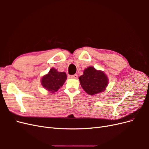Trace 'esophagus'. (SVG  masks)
<instances>
[{
    "mask_svg": "<svg viewBox=\"0 0 149 149\" xmlns=\"http://www.w3.org/2000/svg\"><path fill=\"white\" fill-rule=\"evenodd\" d=\"M71 78L73 79H78V75L77 74H74L71 76Z\"/></svg>",
    "mask_w": 149,
    "mask_h": 149,
    "instance_id": "esophagus-1",
    "label": "esophagus"
}]
</instances>
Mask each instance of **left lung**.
Returning <instances> with one entry per match:
<instances>
[{
  "label": "left lung",
  "mask_w": 149,
  "mask_h": 149,
  "mask_svg": "<svg viewBox=\"0 0 149 149\" xmlns=\"http://www.w3.org/2000/svg\"><path fill=\"white\" fill-rule=\"evenodd\" d=\"M79 80L84 91L91 96L105 91L109 84V79L104 72L97 70L93 66L86 68Z\"/></svg>",
  "instance_id": "left-lung-1"
}]
</instances>
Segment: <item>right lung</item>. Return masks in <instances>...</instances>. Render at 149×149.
<instances>
[{"mask_svg": "<svg viewBox=\"0 0 149 149\" xmlns=\"http://www.w3.org/2000/svg\"><path fill=\"white\" fill-rule=\"evenodd\" d=\"M67 79L65 72H59L54 68L49 70V72L42 76L41 79V84L42 86L49 93H54L56 92Z\"/></svg>", "mask_w": 149, "mask_h": 149, "instance_id": "obj_1", "label": "right lung"}]
</instances>
